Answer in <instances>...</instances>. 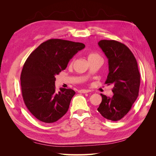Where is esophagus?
<instances>
[{
    "instance_id": "34e87169",
    "label": "esophagus",
    "mask_w": 156,
    "mask_h": 156,
    "mask_svg": "<svg viewBox=\"0 0 156 156\" xmlns=\"http://www.w3.org/2000/svg\"><path fill=\"white\" fill-rule=\"evenodd\" d=\"M90 91L88 90H85V89H82V90H79L78 91L79 93H83V94H85V93H88Z\"/></svg>"
}]
</instances>
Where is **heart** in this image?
Here are the masks:
<instances>
[{
	"label": "heart",
	"instance_id": "1",
	"mask_svg": "<svg viewBox=\"0 0 156 156\" xmlns=\"http://www.w3.org/2000/svg\"><path fill=\"white\" fill-rule=\"evenodd\" d=\"M88 59L89 61H91V60H100L102 61V58L101 57V56L99 55L98 53H90L88 56ZM74 62V59L71 62L70 64L72 65Z\"/></svg>",
	"mask_w": 156,
	"mask_h": 156
}]
</instances>
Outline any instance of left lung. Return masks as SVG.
Instances as JSON below:
<instances>
[{
	"label": "left lung",
	"instance_id": "left-lung-1",
	"mask_svg": "<svg viewBox=\"0 0 156 156\" xmlns=\"http://www.w3.org/2000/svg\"><path fill=\"white\" fill-rule=\"evenodd\" d=\"M108 58V70L105 84L114 85L112 98L101 94L98 112L107 120L118 121L127 115L139 96L140 73L133 54L124 44L115 40L98 42Z\"/></svg>",
	"mask_w": 156,
	"mask_h": 156
}]
</instances>
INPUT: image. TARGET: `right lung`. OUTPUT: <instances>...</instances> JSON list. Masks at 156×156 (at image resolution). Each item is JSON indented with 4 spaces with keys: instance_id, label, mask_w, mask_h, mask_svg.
Wrapping results in <instances>:
<instances>
[{
    "instance_id": "1",
    "label": "right lung",
    "mask_w": 156,
    "mask_h": 156,
    "mask_svg": "<svg viewBox=\"0 0 156 156\" xmlns=\"http://www.w3.org/2000/svg\"><path fill=\"white\" fill-rule=\"evenodd\" d=\"M85 48L79 42L50 39L41 44L27 58L21 74L22 96L37 120L53 123L67 112L72 89L55 88V75L66 68L71 58Z\"/></svg>"
}]
</instances>
